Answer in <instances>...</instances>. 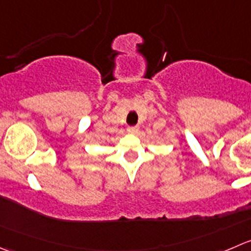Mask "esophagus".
Segmentation results:
<instances>
[{
	"label": "esophagus",
	"instance_id": "1",
	"mask_svg": "<svg viewBox=\"0 0 251 251\" xmlns=\"http://www.w3.org/2000/svg\"><path fill=\"white\" fill-rule=\"evenodd\" d=\"M137 131H138V127L137 126H130V127H127V132L128 133H137Z\"/></svg>",
	"mask_w": 251,
	"mask_h": 251
}]
</instances>
